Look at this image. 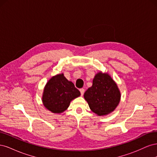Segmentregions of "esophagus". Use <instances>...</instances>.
Masks as SVG:
<instances>
[{"instance_id":"esophagus-1","label":"esophagus","mask_w":157,"mask_h":157,"mask_svg":"<svg viewBox=\"0 0 157 157\" xmlns=\"http://www.w3.org/2000/svg\"><path fill=\"white\" fill-rule=\"evenodd\" d=\"M80 94H81V96H83V94L84 93V88L80 89Z\"/></svg>"}]
</instances>
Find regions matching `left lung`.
<instances>
[{
  "instance_id": "left-lung-1",
  "label": "left lung",
  "mask_w": 157,
  "mask_h": 157,
  "mask_svg": "<svg viewBox=\"0 0 157 157\" xmlns=\"http://www.w3.org/2000/svg\"><path fill=\"white\" fill-rule=\"evenodd\" d=\"M84 98L92 112L98 116H105L115 111L121 94L111 76L99 71L94 76L92 86L85 92Z\"/></svg>"
}]
</instances>
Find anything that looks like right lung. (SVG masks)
<instances>
[{"instance_id":"obj_1","label":"right lung","mask_w":157,"mask_h":157,"mask_svg":"<svg viewBox=\"0 0 157 157\" xmlns=\"http://www.w3.org/2000/svg\"><path fill=\"white\" fill-rule=\"evenodd\" d=\"M80 96L74 84L64 77L63 73L53 76L44 88L42 101L46 109L60 114L70 105L71 101Z\"/></svg>"}]
</instances>
